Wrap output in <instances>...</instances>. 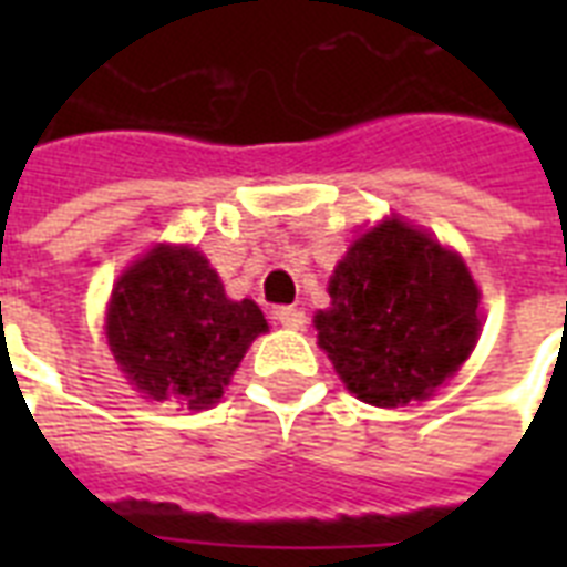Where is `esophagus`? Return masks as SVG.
Here are the masks:
<instances>
[{
    "mask_svg": "<svg viewBox=\"0 0 567 567\" xmlns=\"http://www.w3.org/2000/svg\"><path fill=\"white\" fill-rule=\"evenodd\" d=\"M276 323H282L285 329H302L306 327V311L297 309V306H279L274 311Z\"/></svg>",
    "mask_w": 567,
    "mask_h": 567,
    "instance_id": "34e87169",
    "label": "esophagus"
}]
</instances>
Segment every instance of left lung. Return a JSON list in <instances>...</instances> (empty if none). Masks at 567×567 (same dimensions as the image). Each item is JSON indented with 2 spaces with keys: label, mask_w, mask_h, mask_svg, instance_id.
I'll return each instance as SVG.
<instances>
[{
  "label": "left lung",
  "mask_w": 567,
  "mask_h": 567,
  "mask_svg": "<svg viewBox=\"0 0 567 567\" xmlns=\"http://www.w3.org/2000/svg\"><path fill=\"white\" fill-rule=\"evenodd\" d=\"M315 318L338 377L371 405L430 396L462 368L480 336V291L465 261L405 223L359 238Z\"/></svg>",
  "instance_id": "8db88e82"
}]
</instances>
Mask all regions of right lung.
Listing matches in <instances>:
<instances>
[{"label": "right lung", "mask_w": 567, "mask_h": 567, "mask_svg": "<svg viewBox=\"0 0 567 567\" xmlns=\"http://www.w3.org/2000/svg\"><path fill=\"white\" fill-rule=\"evenodd\" d=\"M261 332V309L252 300H229L196 249H153L111 293V353L128 382L153 400L208 409Z\"/></svg>", "instance_id": "obj_1"}]
</instances>
